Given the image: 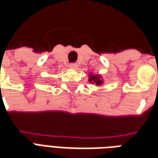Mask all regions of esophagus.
<instances>
[{"label": "esophagus", "mask_w": 158, "mask_h": 158, "mask_svg": "<svg viewBox=\"0 0 158 158\" xmlns=\"http://www.w3.org/2000/svg\"><path fill=\"white\" fill-rule=\"evenodd\" d=\"M77 67H78V66H77L76 63H70V64H69V68L71 69H77Z\"/></svg>", "instance_id": "34e87169"}]
</instances>
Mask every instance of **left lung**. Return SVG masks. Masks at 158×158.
<instances>
[{"label":"left lung","instance_id":"1","mask_svg":"<svg viewBox=\"0 0 158 158\" xmlns=\"http://www.w3.org/2000/svg\"><path fill=\"white\" fill-rule=\"evenodd\" d=\"M89 81L92 84H95L96 85H102V76L99 74H93V73H89Z\"/></svg>","mask_w":158,"mask_h":158}]
</instances>
